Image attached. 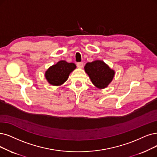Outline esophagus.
Segmentation results:
<instances>
[{"label": "esophagus", "instance_id": "1", "mask_svg": "<svg viewBox=\"0 0 157 157\" xmlns=\"http://www.w3.org/2000/svg\"><path fill=\"white\" fill-rule=\"evenodd\" d=\"M77 65V67L78 68H82L84 66V63H83V62H78Z\"/></svg>", "mask_w": 157, "mask_h": 157}]
</instances>
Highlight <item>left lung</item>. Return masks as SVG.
Returning <instances> with one entry per match:
<instances>
[{
  "instance_id": "1",
  "label": "left lung",
  "mask_w": 157,
  "mask_h": 157,
  "mask_svg": "<svg viewBox=\"0 0 157 157\" xmlns=\"http://www.w3.org/2000/svg\"><path fill=\"white\" fill-rule=\"evenodd\" d=\"M84 70L93 84L98 89H104L111 82L115 72L103 60H96L87 62Z\"/></svg>"
}]
</instances>
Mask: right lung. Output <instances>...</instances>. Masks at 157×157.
I'll return each mask as SVG.
<instances>
[{"instance_id": "obj_1", "label": "right lung", "mask_w": 157, "mask_h": 157, "mask_svg": "<svg viewBox=\"0 0 157 157\" xmlns=\"http://www.w3.org/2000/svg\"><path fill=\"white\" fill-rule=\"evenodd\" d=\"M74 63H68L66 60H60L57 64L50 66L45 72V77L49 84L55 86L63 84L70 74L76 69Z\"/></svg>"}]
</instances>
